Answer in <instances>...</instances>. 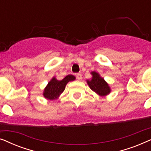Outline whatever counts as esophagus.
Masks as SVG:
<instances>
[{
    "instance_id": "34e87169",
    "label": "esophagus",
    "mask_w": 151,
    "mask_h": 151,
    "mask_svg": "<svg viewBox=\"0 0 151 151\" xmlns=\"http://www.w3.org/2000/svg\"><path fill=\"white\" fill-rule=\"evenodd\" d=\"M76 78H77L78 80H81L82 79V74L81 73L76 74Z\"/></svg>"
}]
</instances>
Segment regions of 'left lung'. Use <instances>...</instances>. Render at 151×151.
I'll list each match as a JSON object with an SVG mask.
<instances>
[{"instance_id": "8db88e82", "label": "left lung", "mask_w": 151, "mask_h": 151, "mask_svg": "<svg viewBox=\"0 0 151 151\" xmlns=\"http://www.w3.org/2000/svg\"><path fill=\"white\" fill-rule=\"evenodd\" d=\"M91 74L93 75L91 80H87V84L91 89L98 93L99 96H104L108 95L111 91L108 84L96 72H92Z\"/></svg>"}]
</instances>
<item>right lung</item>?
I'll return each instance as SVG.
<instances>
[{
  "mask_svg": "<svg viewBox=\"0 0 151 151\" xmlns=\"http://www.w3.org/2000/svg\"><path fill=\"white\" fill-rule=\"evenodd\" d=\"M75 79V76L72 75L67 76L62 80H58L53 78L45 88L43 93L45 98L48 100H54L58 98L65 90L66 84L69 81H73Z\"/></svg>",
  "mask_w": 151,
  "mask_h": 151,
  "instance_id": "add662e5",
  "label": "right lung"
}]
</instances>
